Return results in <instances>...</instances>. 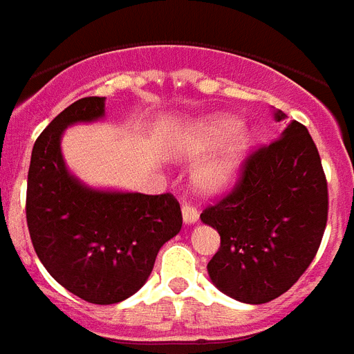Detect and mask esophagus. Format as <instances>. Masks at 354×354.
<instances>
[{
    "instance_id": "esophagus-1",
    "label": "esophagus",
    "mask_w": 354,
    "mask_h": 354,
    "mask_svg": "<svg viewBox=\"0 0 354 354\" xmlns=\"http://www.w3.org/2000/svg\"><path fill=\"white\" fill-rule=\"evenodd\" d=\"M182 216H183V222L187 223V225H192V223L198 222V211L194 209V207L187 205V203H183L182 205Z\"/></svg>"
}]
</instances>
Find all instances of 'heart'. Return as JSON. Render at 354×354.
I'll use <instances>...</instances> for the list:
<instances>
[{"label": "heart", "instance_id": "heart-1", "mask_svg": "<svg viewBox=\"0 0 354 354\" xmlns=\"http://www.w3.org/2000/svg\"><path fill=\"white\" fill-rule=\"evenodd\" d=\"M234 127H236L234 118H207V120L198 122L196 125H192L191 131L187 132L185 140H183V149L191 154L207 151L231 136ZM249 149H251V136L247 132H236L222 151L205 160L196 169L194 178H196L198 185L205 191L214 192L234 182Z\"/></svg>", "mask_w": 354, "mask_h": 354}]
</instances>
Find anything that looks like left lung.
Returning a JSON list of instances; mask_svg holds the SVG:
<instances>
[{
  "instance_id": "left-lung-1",
  "label": "left lung",
  "mask_w": 354,
  "mask_h": 354,
  "mask_svg": "<svg viewBox=\"0 0 354 354\" xmlns=\"http://www.w3.org/2000/svg\"><path fill=\"white\" fill-rule=\"evenodd\" d=\"M277 122L286 114L274 112ZM327 180L311 134L291 122L243 160L232 191L202 212L220 234L207 271L227 297L267 304L289 291L317 257L327 223Z\"/></svg>"
}]
</instances>
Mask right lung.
<instances>
[{
  "mask_svg": "<svg viewBox=\"0 0 354 354\" xmlns=\"http://www.w3.org/2000/svg\"><path fill=\"white\" fill-rule=\"evenodd\" d=\"M105 116V97H82L59 112L34 143L27 225L50 277L82 300L109 306L147 281L158 251L182 229L172 194L100 191L71 174L63 131Z\"/></svg>",
  "mask_w": 354,
  "mask_h": 354,
  "instance_id": "obj_1",
  "label": "right lung"
}]
</instances>
